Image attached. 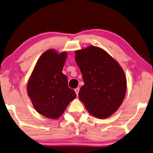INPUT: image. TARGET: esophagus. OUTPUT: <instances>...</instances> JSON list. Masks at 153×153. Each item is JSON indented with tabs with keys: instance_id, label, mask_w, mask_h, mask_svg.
<instances>
[{
	"instance_id": "34e87169",
	"label": "esophagus",
	"mask_w": 153,
	"mask_h": 153,
	"mask_svg": "<svg viewBox=\"0 0 153 153\" xmlns=\"http://www.w3.org/2000/svg\"><path fill=\"white\" fill-rule=\"evenodd\" d=\"M79 91H80V88H79V87H78V88H76V89H75V93H76L77 96L78 95Z\"/></svg>"
}]
</instances>
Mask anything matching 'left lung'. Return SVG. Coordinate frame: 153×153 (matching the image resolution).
<instances>
[{
  "mask_svg": "<svg viewBox=\"0 0 153 153\" xmlns=\"http://www.w3.org/2000/svg\"><path fill=\"white\" fill-rule=\"evenodd\" d=\"M75 62L84 85L78 97L87 111L99 119L108 117L125 99L127 80L118 63L102 49L94 46L75 52Z\"/></svg>",
  "mask_w": 153,
  "mask_h": 153,
  "instance_id": "8db88e82",
  "label": "left lung"
}]
</instances>
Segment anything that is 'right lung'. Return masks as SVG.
I'll use <instances>...</instances> for the list:
<instances>
[{
  "instance_id": "right-lung-1",
  "label": "right lung",
  "mask_w": 153,
  "mask_h": 153,
  "mask_svg": "<svg viewBox=\"0 0 153 153\" xmlns=\"http://www.w3.org/2000/svg\"><path fill=\"white\" fill-rule=\"evenodd\" d=\"M67 54L54 50L45 52L38 60L27 85V93L34 108L41 115L56 119L76 97L62 73Z\"/></svg>"
}]
</instances>
